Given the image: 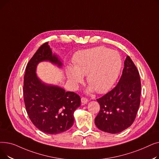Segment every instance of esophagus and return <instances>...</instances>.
<instances>
[{
    "mask_svg": "<svg viewBox=\"0 0 159 159\" xmlns=\"http://www.w3.org/2000/svg\"><path fill=\"white\" fill-rule=\"evenodd\" d=\"M81 102L82 104H86L88 102V98L85 97H82L81 98Z\"/></svg>",
    "mask_w": 159,
    "mask_h": 159,
    "instance_id": "esophagus-1",
    "label": "esophagus"
}]
</instances>
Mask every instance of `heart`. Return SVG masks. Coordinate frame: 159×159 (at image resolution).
Returning a JSON list of instances; mask_svg holds the SVG:
<instances>
[{
  "mask_svg": "<svg viewBox=\"0 0 159 159\" xmlns=\"http://www.w3.org/2000/svg\"><path fill=\"white\" fill-rule=\"evenodd\" d=\"M73 67L68 66L66 75L73 89L86 75L89 84L87 91L107 92L117 80L122 68V58L118 52L98 46L81 50L73 58Z\"/></svg>",
  "mask_w": 159,
  "mask_h": 159,
  "instance_id": "1",
  "label": "heart"
}]
</instances>
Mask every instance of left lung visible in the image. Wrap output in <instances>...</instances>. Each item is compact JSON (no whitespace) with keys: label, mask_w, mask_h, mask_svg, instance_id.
Segmentation results:
<instances>
[{"label":"left lung","mask_w":159,"mask_h":159,"mask_svg":"<svg viewBox=\"0 0 159 159\" xmlns=\"http://www.w3.org/2000/svg\"><path fill=\"white\" fill-rule=\"evenodd\" d=\"M139 73L131 58L124 61L122 75L111 91L98 98L100 111L95 119L97 127L109 133H119L134 122L140 103Z\"/></svg>","instance_id":"left-lung-1"}]
</instances>
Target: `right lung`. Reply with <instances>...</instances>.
I'll return each mask as SVG.
<instances>
[{"mask_svg": "<svg viewBox=\"0 0 159 159\" xmlns=\"http://www.w3.org/2000/svg\"><path fill=\"white\" fill-rule=\"evenodd\" d=\"M49 62L59 68L60 58L46 43L29 61L24 77V101L29 117L39 130L55 135L68 130L74 122V111L80 106V97L72 91L42 81L37 75V65Z\"/></svg>", "mask_w": 159, "mask_h": 159, "instance_id": "1", "label": "right lung"}]
</instances>
